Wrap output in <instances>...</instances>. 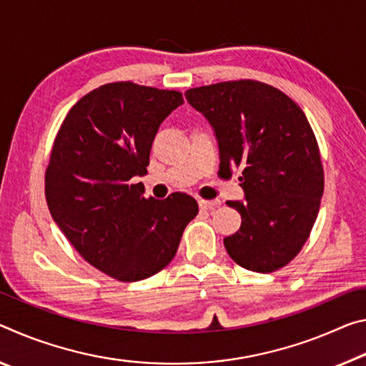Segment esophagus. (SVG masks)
Here are the masks:
<instances>
[{
    "mask_svg": "<svg viewBox=\"0 0 366 366\" xmlns=\"http://www.w3.org/2000/svg\"><path fill=\"white\" fill-rule=\"evenodd\" d=\"M219 204H220L219 199H211V201L201 199V201H199V207H201V209H214V207H217Z\"/></svg>",
    "mask_w": 366,
    "mask_h": 366,
    "instance_id": "1",
    "label": "esophagus"
}]
</instances>
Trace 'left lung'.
Listing matches in <instances>:
<instances>
[{
	"mask_svg": "<svg viewBox=\"0 0 366 366\" xmlns=\"http://www.w3.org/2000/svg\"><path fill=\"white\" fill-rule=\"evenodd\" d=\"M184 97L214 129L220 172L242 170L244 201H227L242 227L224 238L227 253L254 272L289 264L310 237L325 191L305 113L279 89L249 79L189 89Z\"/></svg>",
	"mask_w": 366,
	"mask_h": 366,
	"instance_id": "left-lung-1",
	"label": "left lung"
}]
</instances>
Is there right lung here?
Instances as JSON below:
<instances>
[{"label": "right lung", "instance_id": "right-lung-1", "mask_svg": "<svg viewBox=\"0 0 366 366\" xmlns=\"http://www.w3.org/2000/svg\"><path fill=\"white\" fill-rule=\"evenodd\" d=\"M183 105L177 91L112 82L69 110L45 173V196L59 230L89 264L122 282L162 271L177 254L197 202L184 193L144 197L133 183L149 165L162 122Z\"/></svg>", "mask_w": 366, "mask_h": 366}]
</instances>
